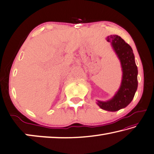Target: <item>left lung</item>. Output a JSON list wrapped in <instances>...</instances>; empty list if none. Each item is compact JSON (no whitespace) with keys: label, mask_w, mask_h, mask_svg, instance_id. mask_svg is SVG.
<instances>
[{"label":"left lung","mask_w":154,"mask_h":154,"mask_svg":"<svg viewBox=\"0 0 154 154\" xmlns=\"http://www.w3.org/2000/svg\"><path fill=\"white\" fill-rule=\"evenodd\" d=\"M111 43L113 49L122 63L123 70L122 82L120 89L112 100L107 102H100L99 106L108 111H117L126 107L134 98L138 87V69L132 49L120 36L112 35L107 37Z\"/></svg>","instance_id":"1"}]
</instances>
